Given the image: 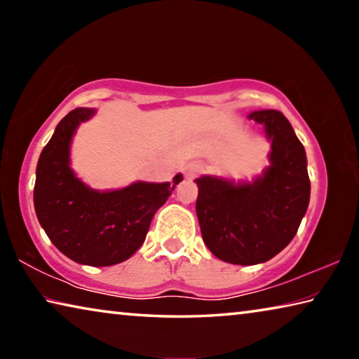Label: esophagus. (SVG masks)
Returning a JSON list of instances; mask_svg holds the SVG:
<instances>
[{
	"label": "esophagus",
	"instance_id": "1",
	"mask_svg": "<svg viewBox=\"0 0 359 359\" xmlns=\"http://www.w3.org/2000/svg\"><path fill=\"white\" fill-rule=\"evenodd\" d=\"M201 172V166L199 165H188L187 168H185V175L187 177H196V175Z\"/></svg>",
	"mask_w": 359,
	"mask_h": 359
}]
</instances>
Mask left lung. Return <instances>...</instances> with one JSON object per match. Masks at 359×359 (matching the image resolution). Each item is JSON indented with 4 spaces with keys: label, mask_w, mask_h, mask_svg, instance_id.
Listing matches in <instances>:
<instances>
[{
    "label": "left lung",
    "mask_w": 359,
    "mask_h": 359,
    "mask_svg": "<svg viewBox=\"0 0 359 359\" xmlns=\"http://www.w3.org/2000/svg\"><path fill=\"white\" fill-rule=\"evenodd\" d=\"M272 139L271 163L253 184L201 177L196 214L204 244L231 264H258L276 257L294 238L309 198L311 180L304 145L278 111L250 114Z\"/></svg>",
    "instance_id": "obj_1"
}]
</instances>
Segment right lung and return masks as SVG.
I'll return each mask as SVG.
<instances>
[{
	"label": "right lung",
	"mask_w": 359,
	"mask_h": 359,
	"mask_svg": "<svg viewBox=\"0 0 359 359\" xmlns=\"http://www.w3.org/2000/svg\"><path fill=\"white\" fill-rule=\"evenodd\" d=\"M93 114L77 107L58 123L36 168L34 209L60 252L76 263L102 267L128 259L144 244L151 218L182 175L172 184L137 182L123 190H90L71 171L69 144L77 125Z\"/></svg>",
	"instance_id": "obj_1"
}]
</instances>
